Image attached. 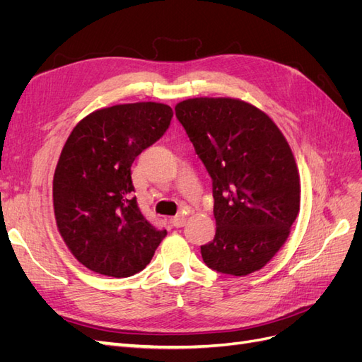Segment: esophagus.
<instances>
[{
    "label": "esophagus",
    "instance_id": "34e87169",
    "mask_svg": "<svg viewBox=\"0 0 362 362\" xmlns=\"http://www.w3.org/2000/svg\"><path fill=\"white\" fill-rule=\"evenodd\" d=\"M185 221H187V218H185V216H182V214H178V216H175V217L170 218V222H172V225H173L175 228L184 226V225H185Z\"/></svg>",
    "mask_w": 362,
    "mask_h": 362
}]
</instances>
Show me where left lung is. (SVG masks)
I'll list each match as a JSON object with an SVG mask.
<instances>
[{"mask_svg":"<svg viewBox=\"0 0 362 362\" xmlns=\"http://www.w3.org/2000/svg\"><path fill=\"white\" fill-rule=\"evenodd\" d=\"M213 181L216 235L201 246L205 264L246 276L286 243L300 205L293 152L275 122L231 98H194L175 107Z\"/></svg>","mask_w":362,"mask_h":362,"instance_id":"1","label":"left lung"}]
</instances>
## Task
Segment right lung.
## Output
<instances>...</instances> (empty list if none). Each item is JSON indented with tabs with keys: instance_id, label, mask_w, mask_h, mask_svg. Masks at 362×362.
Here are the masks:
<instances>
[{
	"instance_id": "add662e5",
	"label": "right lung",
	"mask_w": 362,
	"mask_h": 362,
	"mask_svg": "<svg viewBox=\"0 0 362 362\" xmlns=\"http://www.w3.org/2000/svg\"><path fill=\"white\" fill-rule=\"evenodd\" d=\"M172 116L157 103L101 108L64 144L52 181L54 214L72 255L92 272L133 276L166 237L140 211L131 164L166 133Z\"/></svg>"
}]
</instances>
